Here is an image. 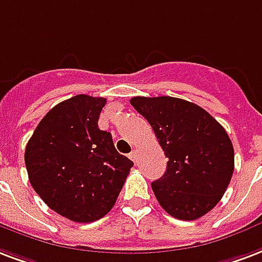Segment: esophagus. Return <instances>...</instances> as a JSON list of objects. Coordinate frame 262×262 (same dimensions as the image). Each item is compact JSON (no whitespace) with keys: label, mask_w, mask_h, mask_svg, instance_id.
Returning a JSON list of instances; mask_svg holds the SVG:
<instances>
[{"label":"esophagus","mask_w":262,"mask_h":262,"mask_svg":"<svg viewBox=\"0 0 262 262\" xmlns=\"http://www.w3.org/2000/svg\"><path fill=\"white\" fill-rule=\"evenodd\" d=\"M129 158H130L133 162H137V151H135V149H133V151L129 154Z\"/></svg>","instance_id":"34e87169"}]
</instances>
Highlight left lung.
<instances>
[{
	"label": "left lung",
	"mask_w": 262,
	"mask_h": 262,
	"mask_svg": "<svg viewBox=\"0 0 262 262\" xmlns=\"http://www.w3.org/2000/svg\"><path fill=\"white\" fill-rule=\"evenodd\" d=\"M166 155L165 174L151 187L159 205L174 219L202 217L221 201L233 173V147L227 132L202 107L187 100L132 97Z\"/></svg>",
	"instance_id": "obj_1"
}]
</instances>
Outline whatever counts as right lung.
<instances>
[{
  "mask_svg": "<svg viewBox=\"0 0 262 262\" xmlns=\"http://www.w3.org/2000/svg\"><path fill=\"white\" fill-rule=\"evenodd\" d=\"M104 97L77 95L55 105L27 143L25 162L34 191L52 210L75 223L104 217L130 167L111 133L99 129Z\"/></svg>",
  "mask_w": 262,
  "mask_h": 262,
  "instance_id": "1",
  "label": "right lung"
}]
</instances>
